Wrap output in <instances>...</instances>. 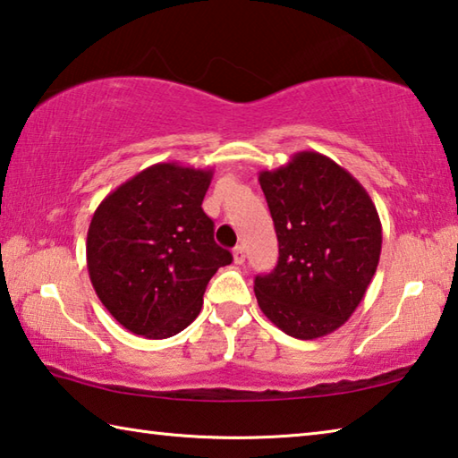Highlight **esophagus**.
Segmentation results:
<instances>
[{"mask_svg":"<svg viewBox=\"0 0 458 458\" xmlns=\"http://www.w3.org/2000/svg\"><path fill=\"white\" fill-rule=\"evenodd\" d=\"M233 261H235V264H243V261H245V250H243V245H237L235 250H233Z\"/></svg>","mask_w":458,"mask_h":458,"instance_id":"34e87169","label":"esophagus"}]
</instances>
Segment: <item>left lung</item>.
Returning <instances> with one entry per match:
<instances>
[{
  "instance_id": "obj_1",
  "label": "left lung",
  "mask_w": 458,
  "mask_h": 458,
  "mask_svg": "<svg viewBox=\"0 0 458 458\" xmlns=\"http://www.w3.org/2000/svg\"><path fill=\"white\" fill-rule=\"evenodd\" d=\"M259 184L280 243L256 276L261 312L294 339L331 335L361 302L379 264L381 221L359 180L318 152H298Z\"/></svg>"
}]
</instances>
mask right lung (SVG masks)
I'll return each mask as SVG.
<instances>
[{
  "mask_svg": "<svg viewBox=\"0 0 458 458\" xmlns=\"http://www.w3.org/2000/svg\"><path fill=\"white\" fill-rule=\"evenodd\" d=\"M213 170L154 164L101 200L87 233L97 296L119 325L168 339L199 317L208 280L233 256L202 211Z\"/></svg>",
  "mask_w": 458,
  "mask_h": 458,
  "instance_id": "add662e5",
  "label": "right lung"
}]
</instances>
